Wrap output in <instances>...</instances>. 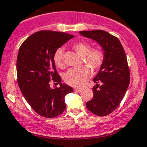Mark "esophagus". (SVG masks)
Returning <instances> with one entry per match:
<instances>
[{
    "label": "esophagus",
    "instance_id": "obj_1",
    "mask_svg": "<svg viewBox=\"0 0 147 147\" xmlns=\"http://www.w3.org/2000/svg\"><path fill=\"white\" fill-rule=\"evenodd\" d=\"M74 91H76V92H81V91L82 90V88H74Z\"/></svg>",
    "mask_w": 147,
    "mask_h": 147
}]
</instances>
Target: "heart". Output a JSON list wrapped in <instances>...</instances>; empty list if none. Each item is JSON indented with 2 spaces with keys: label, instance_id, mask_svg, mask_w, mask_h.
<instances>
[{
  "label": "heart",
  "instance_id": "1",
  "mask_svg": "<svg viewBox=\"0 0 147 147\" xmlns=\"http://www.w3.org/2000/svg\"><path fill=\"white\" fill-rule=\"evenodd\" d=\"M74 49L81 56L84 57V60L92 69L98 70L101 68L105 60L104 52L102 49H91V46L85 42L75 43L73 46ZM63 48H58L54 54V61L59 68L64 67L63 62ZM91 71L87 66L79 68H71L65 75V81L67 84L74 87H82L87 79L91 76Z\"/></svg>",
  "mask_w": 147,
  "mask_h": 147
}]
</instances>
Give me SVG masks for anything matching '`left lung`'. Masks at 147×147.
Returning <instances> with one entry per match:
<instances>
[{"instance_id":"8db88e82","label":"left lung","mask_w":147,"mask_h":147,"mask_svg":"<svg viewBox=\"0 0 147 147\" xmlns=\"http://www.w3.org/2000/svg\"><path fill=\"white\" fill-rule=\"evenodd\" d=\"M79 33L98 42L105 55L104 63L93 79L97 84L92 88L93 97L86 106L95 115H109L119 106L130 83L125 52L117 38L104 30H84Z\"/></svg>"}]
</instances>
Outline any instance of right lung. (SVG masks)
I'll list each match as a JSON object with an SVG mask.
<instances>
[{
	"mask_svg": "<svg viewBox=\"0 0 147 147\" xmlns=\"http://www.w3.org/2000/svg\"><path fill=\"white\" fill-rule=\"evenodd\" d=\"M74 37L65 33L41 30L30 36L19 49V87L32 109L44 117L61 114L66 108L65 96L74 91L72 87L61 83L54 61L55 51ZM52 81L60 87L52 88Z\"/></svg>",
	"mask_w": 147,
	"mask_h": 147,
	"instance_id": "right-lung-1",
	"label": "right lung"
}]
</instances>
